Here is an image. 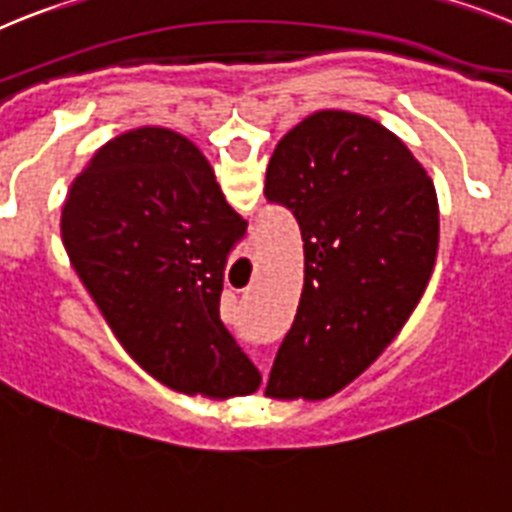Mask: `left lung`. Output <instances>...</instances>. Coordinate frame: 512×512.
<instances>
[{
  "label": "left lung",
  "instance_id": "1",
  "mask_svg": "<svg viewBox=\"0 0 512 512\" xmlns=\"http://www.w3.org/2000/svg\"><path fill=\"white\" fill-rule=\"evenodd\" d=\"M264 194L298 220L305 251L298 313L266 391L323 399L412 316L438 256V196L396 134L347 111H318L287 131Z\"/></svg>",
  "mask_w": 512,
  "mask_h": 512
}]
</instances>
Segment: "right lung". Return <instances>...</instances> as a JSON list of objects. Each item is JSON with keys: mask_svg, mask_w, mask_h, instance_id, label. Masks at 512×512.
<instances>
[{"mask_svg": "<svg viewBox=\"0 0 512 512\" xmlns=\"http://www.w3.org/2000/svg\"><path fill=\"white\" fill-rule=\"evenodd\" d=\"M246 227L207 157L157 126L100 147L61 212L69 261L126 352L165 386L209 399L261 383L220 321L225 266Z\"/></svg>", "mask_w": 512, "mask_h": 512, "instance_id": "add662e5", "label": "right lung"}]
</instances>
